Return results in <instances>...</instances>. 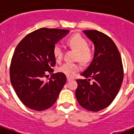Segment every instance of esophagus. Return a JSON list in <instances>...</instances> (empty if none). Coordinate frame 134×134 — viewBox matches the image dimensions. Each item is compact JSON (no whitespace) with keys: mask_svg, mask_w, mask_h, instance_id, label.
<instances>
[{"mask_svg":"<svg viewBox=\"0 0 134 134\" xmlns=\"http://www.w3.org/2000/svg\"><path fill=\"white\" fill-rule=\"evenodd\" d=\"M67 81H70V80H72V79L71 78V77H67Z\"/></svg>","mask_w":134,"mask_h":134,"instance_id":"esophagus-1","label":"esophagus"}]
</instances>
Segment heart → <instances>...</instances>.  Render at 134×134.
Instances as JSON below:
<instances>
[{
	"mask_svg": "<svg viewBox=\"0 0 134 134\" xmlns=\"http://www.w3.org/2000/svg\"><path fill=\"white\" fill-rule=\"evenodd\" d=\"M67 45L77 52L76 59L84 64H88L93 58V50L88 47V41L80 34H74L68 38ZM53 56L57 62H60L62 59L63 52L59 44H55L52 49ZM81 69V66L77 63H65L58 67L59 72L63 73L67 77H73Z\"/></svg>",
	"mask_w": 134,
	"mask_h": 134,
	"instance_id": "b5f03b06",
	"label": "heart"
}]
</instances>
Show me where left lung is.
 <instances>
[{"label": "left lung", "instance_id": "obj_1", "mask_svg": "<svg viewBox=\"0 0 134 134\" xmlns=\"http://www.w3.org/2000/svg\"><path fill=\"white\" fill-rule=\"evenodd\" d=\"M83 32L93 42L95 53L93 61L81 73L85 79L77 80L75 96L82 108L97 112L116 97L124 79V68L118 48L108 36L96 30Z\"/></svg>", "mask_w": 134, "mask_h": 134}]
</instances>
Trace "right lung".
Returning <instances> with one entry per match:
<instances>
[{"mask_svg": "<svg viewBox=\"0 0 134 134\" xmlns=\"http://www.w3.org/2000/svg\"><path fill=\"white\" fill-rule=\"evenodd\" d=\"M69 30L41 28L29 34L17 45L10 66V82L22 103L30 109L44 110L54 104L66 83L64 74H52L56 60L52 49Z\"/></svg>", "mask_w": 134, "mask_h": 134, "instance_id": "obj_1", "label": "right lung"}]
</instances>
